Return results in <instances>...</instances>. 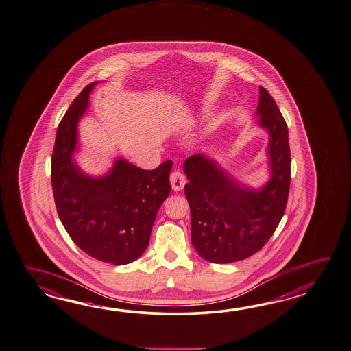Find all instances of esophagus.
<instances>
[{
    "instance_id": "34e87169",
    "label": "esophagus",
    "mask_w": 351,
    "mask_h": 351,
    "mask_svg": "<svg viewBox=\"0 0 351 351\" xmlns=\"http://www.w3.org/2000/svg\"><path fill=\"white\" fill-rule=\"evenodd\" d=\"M170 182H171V186L175 191H180L182 190L185 186V176L182 175V172L173 171L170 175Z\"/></svg>"
}]
</instances>
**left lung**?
<instances>
[{
    "label": "left lung",
    "mask_w": 351,
    "mask_h": 351,
    "mask_svg": "<svg viewBox=\"0 0 351 351\" xmlns=\"http://www.w3.org/2000/svg\"><path fill=\"white\" fill-rule=\"evenodd\" d=\"M257 114L269 133L272 176L261 190L234 181L217 162L196 154L184 162L191 243L200 257L232 263L262 250L286 210L291 182L289 128L272 95L259 86Z\"/></svg>",
    "instance_id": "1"
}]
</instances>
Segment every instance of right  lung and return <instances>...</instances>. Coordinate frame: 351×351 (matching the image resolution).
<instances>
[{
  "mask_svg": "<svg viewBox=\"0 0 351 351\" xmlns=\"http://www.w3.org/2000/svg\"><path fill=\"white\" fill-rule=\"evenodd\" d=\"M95 84L82 90L58 125L51 157L55 206L65 230L84 253L101 262L127 265L148 247L157 211L171 190L172 161L142 170L119 158L99 179L80 171L71 155L79 119Z\"/></svg>",
  "mask_w": 351,
  "mask_h": 351,
  "instance_id": "add662e5",
  "label": "right lung"
}]
</instances>
